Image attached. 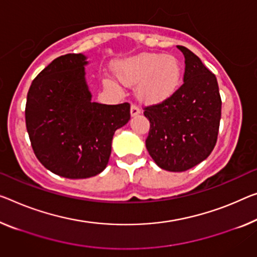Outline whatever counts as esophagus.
Listing matches in <instances>:
<instances>
[{
	"instance_id": "1",
	"label": "esophagus",
	"mask_w": 257,
	"mask_h": 257,
	"mask_svg": "<svg viewBox=\"0 0 257 257\" xmlns=\"http://www.w3.org/2000/svg\"><path fill=\"white\" fill-rule=\"evenodd\" d=\"M139 113H140V108H139V106L136 105V104H132L131 105V116L134 117V116L139 115Z\"/></svg>"
}]
</instances>
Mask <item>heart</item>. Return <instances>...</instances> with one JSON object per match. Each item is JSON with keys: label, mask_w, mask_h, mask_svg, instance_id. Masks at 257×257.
<instances>
[{"label": "heart", "mask_w": 257, "mask_h": 257, "mask_svg": "<svg viewBox=\"0 0 257 257\" xmlns=\"http://www.w3.org/2000/svg\"><path fill=\"white\" fill-rule=\"evenodd\" d=\"M117 76L126 85H139L138 94L146 102H160L178 87L181 65L173 55L144 53L121 62Z\"/></svg>", "instance_id": "b5f03b06"}]
</instances>
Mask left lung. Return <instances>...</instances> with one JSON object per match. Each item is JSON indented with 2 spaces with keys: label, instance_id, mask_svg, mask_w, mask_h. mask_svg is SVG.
<instances>
[{
  "label": "left lung",
  "instance_id": "1",
  "mask_svg": "<svg viewBox=\"0 0 257 257\" xmlns=\"http://www.w3.org/2000/svg\"><path fill=\"white\" fill-rule=\"evenodd\" d=\"M184 84L163 102L144 108L151 128L146 147L161 169L181 172L201 163L214 149L222 100L215 74L186 47Z\"/></svg>",
  "mask_w": 257,
  "mask_h": 257
}]
</instances>
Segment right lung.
<instances>
[{"instance_id":"1","label":"right lung","mask_w":257,"mask_h":257,"mask_svg":"<svg viewBox=\"0 0 257 257\" xmlns=\"http://www.w3.org/2000/svg\"><path fill=\"white\" fill-rule=\"evenodd\" d=\"M82 54H66L35 77L27 93L26 128L40 163L55 175L84 179L103 171L112 137L131 118L130 103L92 102Z\"/></svg>"}]
</instances>
